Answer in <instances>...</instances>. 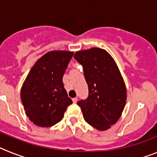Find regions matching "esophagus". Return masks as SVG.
<instances>
[{"mask_svg": "<svg viewBox=\"0 0 157 157\" xmlns=\"http://www.w3.org/2000/svg\"><path fill=\"white\" fill-rule=\"evenodd\" d=\"M77 101H78L77 98H72V101H73V102H74V103H76V102H77Z\"/></svg>", "mask_w": 157, "mask_h": 157, "instance_id": "esophagus-1", "label": "esophagus"}]
</instances>
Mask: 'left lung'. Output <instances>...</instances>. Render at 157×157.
Segmentation results:
<instances>
[{"mask_svg": "<svg viewBox=\"0 0 157 157\" xmlns=\"http://www.w3.org/2000/svg\"><path fill=\"white\" fill-rule=\"evenodd\" d=\"M75 59L83 67L87 99L78 101L86 123L98 130L111 127L122 115L127 100L123 78L114 59L105 49L78 51Z\"/></svg>", "mask_w": 157, "mask_h": 157, "instance_id": "1", "label": "left lung"}]
</instances>
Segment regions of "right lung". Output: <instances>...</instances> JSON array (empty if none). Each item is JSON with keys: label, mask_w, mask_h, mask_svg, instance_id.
<instances>
[{"label": "right lung", "mask_w": 157, "mask_h": 157, "mask_svg": "<svg viewBox=\"0 0 157 157\" xmlns=\"http://www.w3.org/2000/svg\"><path fill=\"white\" fill-rule=\"evenodd\" d=\"M74 52L51 51L33 66L21 89L26 114L38 127H48L63 118L72 104L63 83V76Z\"/></svg>", "instance_id": "add662e5"}]
</instances>
